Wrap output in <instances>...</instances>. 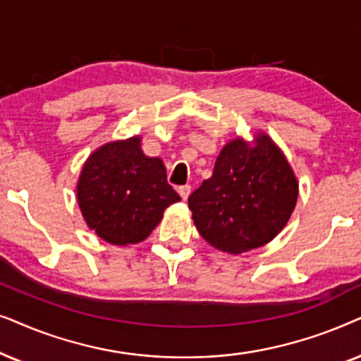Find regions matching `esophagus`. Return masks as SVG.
I'll return each mask as SVG.
<instances>
[{"instance_id": "obj_1", "label": "esophagus", "mask_w": 361, "mask_h": 361, "mask_svg": "<svg viewBox=\"0 0 361 361\" xmlns=\"http://www.w3.org/2000/svg\"><path fill=\"white\" fill-rule=\"evenodd\" d=\"M190 191H191V186H190V185L180 186V188H178V195L181 196V200H188V196H190Z\"/></svg>"}]
</instances>
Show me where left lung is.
I'll use <instances>...</instances> for the list:
<instances>
[{
	"label": "left lung",
	"mask_w": 361,
	"mask_h": 361,
	"mask_svg": "<svg viewBox=\"0 0 361 361\" xmlns=\"http://www.w3.org/2000/svg\"><path fill=\"white\" fill-rule=\"evenodd\" d=\"M299 181L267 133L233 138L221 148L213 176L188 198L198 233L218 251L243 254L271 243L290 219Z\"/></svg>",
	"instance_id": "8db88e82"
}]
</instances>
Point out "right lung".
Wrapping results in <instances>:
<instances>
[{
	"label": "right lung",
	"instance_id": "add662e5",
	"mask_svg": "<svg viewBox=\"0 0 361 361\" xmlns=\"http://www.w3.org/2000/svg\"><path fill=\"white\" fill-rule=\"evenodd\" d=\"M77 203L89 229L114 246L150 236L168 206L180 196L166 168L142 150V137L109 142L90 153L77 180Z\"/></svg>",
	"mask_w": 361,
	"mask_h": 361
}]
</instances>
